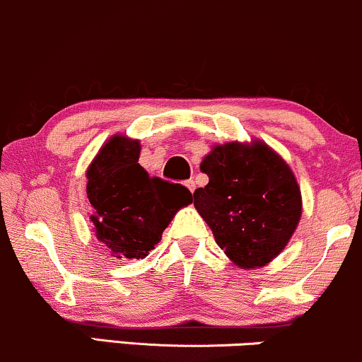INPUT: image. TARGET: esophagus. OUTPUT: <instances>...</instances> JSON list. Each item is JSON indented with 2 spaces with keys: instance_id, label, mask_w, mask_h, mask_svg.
<instances>
[{
  "instance_id": "esophagus-1",
  "label": "esophagus",
  "mask_w": 362,
  "mask_h": 362,
  "mask_svg": "<svg viewBox=\"0 0 362 362\" xmlns=\"http://www.w3.org/2000/svg\"><path fill=\"white\" fill-rule=\"evenodd\" d=\"M185 187H187V189H189L190 194H194V190H195V182H194V180H187V182H185Z\"/></svg>"
}]
</instances>
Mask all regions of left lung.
Masks as SVG:
<instances>
[{"label":"left lung","instance_id":"left-lung-1","mask_svg":"<svg viewBox=\"0 0 362 362\" xmlns=\"http://www.w3.org/2000/svg\"><path fill=\"white\" fill-rule=\"evenodd\" d=\"M209 184L194 206L217 246L243 269L267 267L285 250L302 217V192L290 165L261 139L214 145L200 162Z\"/></svg>","mask_w":362,"mask_h":362}]
</instances>
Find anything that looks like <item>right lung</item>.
Returning a JSON list of instances; mask_svg holds the SVG:
<instances>
[{
    "label": "right lung",
    "instance_id": "add662e5",
    "mask_svg": "<svg viewBox=\"0 0 362 362\" xmlns=\"http://www.w3.org/2000/svg\"><path fill=\"white\" fill-rule=\"evenodd\" d=\"M139 151V139L115 134L86 172L93 234L115 258H145L177 212L192 202L184 185L148 175Z\"/></svg>",
    "mask_w": 362,
    "mask_h": 362
}]
</instances>
